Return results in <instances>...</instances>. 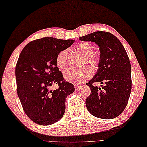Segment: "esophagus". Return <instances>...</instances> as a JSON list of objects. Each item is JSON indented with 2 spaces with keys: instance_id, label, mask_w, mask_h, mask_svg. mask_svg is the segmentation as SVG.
<instances>
[{
  "instance_id": "1",
  "label": "esophagus",
  "mask_w": 147,
  "mask_h": 147,
  "mask_svg": "<svg viewBox=\"0 0 147 147\" xmlns=\"http://www.w3.org/2000/svg\"><path fill=\"white\" fill-rule=\"evenodd\" d=\"M74 86H75V89H76V90L77 91V90H79V89L80 88H81V87H82V86L80 85V84H75Z\"/></svg>"
}]
</instances>
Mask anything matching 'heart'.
<instances>
[{
  "label": "heart",
  "mask_w": 147,
  "mask_h": 147,
  "mask_svg": "<svg viewBox=\"0 0 147 147\" xmlns=\"http://www.w3.org/2000/svg\"><path fill=\"white\" fill-rule=\"evenodd\" d=\"M76 49L86 55V60L93 66H96L100 61V54L92 50V45L89 42H80L76 46ZM67 49L61 51L56 56V65L59 69H63L68 65ZM92 75V69L89 66L82 68H72L65 71L64 78L66 80L76 84H79L90 79Z\"/></svg>",
  "instance_id": "heart-1"
}]
</instances>
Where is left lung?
<instances>
[{
    "instance_id": "1",
    "label": "left lung",
    "mask_w": 147,
    "mask_h": 147,
    "mask_svg": "<svg viewBox=\"0 0 147 147\" xmlns=\"http://www.w3.org/2000/svg\"><path fill=\"white\" fill-rule=\"evenodd\" d=\"M79 39L95 42L100 53L96 73L86 84L91 89L86 100L87 109L98 118H115L124 111L131 91V63L127 54L120 40L109 32H95ZM95 82H100L102 88L92 86Z\"/></svg>"
}]
</instances>
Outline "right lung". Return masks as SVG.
I'll list each match as a JSON object with an SVG mask.
<instances>
[{"mask_svg": "<svg viewBox=\"0 0 147 147\" xmlns=\"http://www.w3.org/2000/svg\"><path fill=\"white\" fill-rule=\"evenodd\" d=\"M74 41L42 38L29 42L20 53L15 69L17 93L26 115L35 123L53 124L64 115L66 99L75 88L64 81L56 58ZM54 85L59 88L52 90Z\"/></svg>", "mask_w": 147, "mask_h": 147, "instance_id": "obj_1", "label": "right lung"}]
</instances>
